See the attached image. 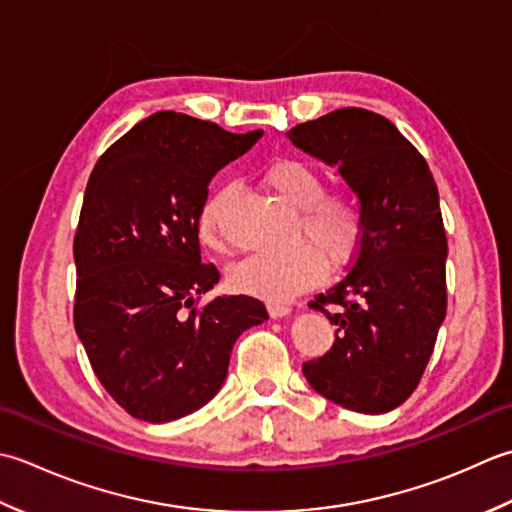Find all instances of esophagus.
Here are the masks:
<instances>
[{
    "label": "esophagus",
    "instance_id": "obj_1",
    "mask_svg": "<svg viewBox=\"0 0 512 512\" xmlns=\"http://www.w3.org/2000/svg\"><path fill=\"white\" fill-rule=\"evenodd\" d=\"M267 309H269V316L271 318H285V316H289L291 314V307L289 305H283V302H271V305H267Z\"/></svg>",
    "mask_w": 512,
    "mask_h": 512
}]
</instances>
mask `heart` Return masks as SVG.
<instances>
[{
    "label": "heart",
    "instance_id": "b5f03b06",
    "mask_svg": "<svg viewBox=\"0 0 512 512\" xmlns=\"http://www.w3.org/2000/svg\"><path fill=\"white\" fill-rule=\"evenodd\" d=\"M263 181L291 212H298L294 243L287 254H252L229 267V285L263 300H289L322 283L331 267H347L358 256L364 232L360 198L351 190H325V179L309 161L285 156L271 161ZM236 187L221 183L205 196L196 216L198 238L212 249L223 247L225 214Z\"/></svg>",
    "mask_w": 512,
    "mask_h": 512
}]
</instances>
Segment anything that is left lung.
<instances>
[{"label": "left lung", "instance_id": "1", "mask_svg": "<svg viewBox=\"0 0 512 512\" xmlns=\"http://www.w3.org/2000/svg\"><path fill=\"white\" fill-rule=\"evenodd\" d=\"M287 139L336 165L364 214L349 274L309 302L336 325V340L302 373L344 409L393 411L415 391L446 316L448 245L435 179L389 119L362 108L300 123Z\"/></svg>", "mask_w": 512, "mask_h": 512}]
</instances>
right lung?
<instances>
[{
  "label": "right lung",
  "instance_id": "obj_1",
  "mask_svg": "<svg viewBox=\"0 0 512 512\" xmlns=\"http://www.w3.org/2000/svg\"><path fill=\"white\" fill-rule=\"evenodd\" d=\"M260 137L163 110L90 174L75 236V329L103 389L137 420L201 409L223 387L238 336L269 318L249 296L196 307L221 278L198 247L207 185Z\"/></svg>",
  "mask_w": 512,
  "mask_h": 512
}]
</instances>
